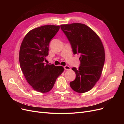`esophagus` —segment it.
Returning a JSON list of instances; mask_svg holds the SVG:
<instances>
[{"instance_id":"34e87169","label":"esophagus","mask_w":124,"mask_h":124,"mask_svg":"<svg viewBox=\"0 0 124 124\" xmlns=\"http://www.w3.org/2000/svg\"><path fill=\"white\" fill-rule=\"evenodd\" d=\"M63 68H64L65 70H69L71 69L70 67L68 66H65L63 67Z\"/></svg>"}]
</instances>
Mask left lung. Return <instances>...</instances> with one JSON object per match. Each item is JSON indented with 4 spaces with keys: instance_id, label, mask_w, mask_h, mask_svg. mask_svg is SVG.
<instances>
[{
    "instance_id": "obj_1",
    "label": "left lung",
    "mask_w": 124,
    "mask_h": 124,
    "mask_svg": "<svg viewBox=\"0 0 124 124\" xmlns=\"http://www.w3.org/2000/svg\"><path fill=\"white\" fill-rule=\"evenodd\" d=\"M61 28L66 36L73 53L80 54L78 68L73 67L76 79L70 86L79 93L91 90L100 78L105 61L103 44L98 36L85 24L73 23L61 25Z\"/></svg>"
}]
</instances>
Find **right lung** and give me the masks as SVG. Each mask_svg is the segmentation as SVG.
Listing matches in <instances>:
<instances>
[{"mask_svg":"<svg viewBox=\"0 0 124 124\" xmlns=\"http://www.w3.org/2000/svg\"><path fill=\"white\" fill-rule=\"evenodd\" d=\"M59 26L44 25L28 32L20 47L19 61L21 70L30 85L35 91L47 93L53 87L63 71L62 66L45 64L49 44L59 29Z\"/></svg>","mask_w":124,"mask_h":124,"instance_id":"obj_1","label":"right lung"}]
</instances>
